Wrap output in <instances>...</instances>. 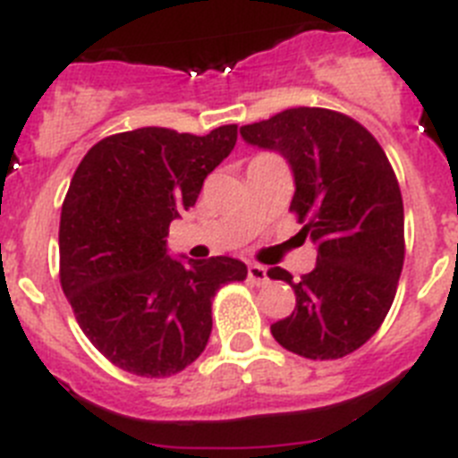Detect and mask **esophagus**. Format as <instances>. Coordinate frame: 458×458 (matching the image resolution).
<instances>
[{
	"mask_svg": "<svg viewBox=\"0 0 458 458\" xmlns=\"http://www.w3.org/2000/svg\"><path fill=\"white\" fill-rule=\"evenodd\" d=\"M249 280L255 285H265L269 283V274H267V267L262 265H249Z\"/></svg>",
	"mask_w": 458,
	"mask_h": 458,
	"instance_id": "1",
	"label": "esophagus"
}]
</instances>
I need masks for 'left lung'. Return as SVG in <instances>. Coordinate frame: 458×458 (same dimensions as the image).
Here are the masks:
<instances>
[{
    "label": "left lung",
    "instance_id": "8db88e82",
    "mask_svg": "<svg viewBox=\"0 0 458 458\" xmlns=\"http://www.w3.org/2000/svg\"><path fill=\"white\" fill-rule=\"evenodd\" d=\"M246 143L280 152L294 173L301 233L317 265L290 283L296 308L271 324L280 347L310 360H335L362 347L388 315L403 267V203L377 139L340 111L296 106L242 127Z\"/></svg>",
    "mask_w": 458,
    "mask_h": 458
}]
</instances>
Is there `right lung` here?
I'll return each mask as SVG.
<instances>
[{
  "label": "right lung",
  "instance_id": "obj_1",
  "mask_svg": "<svg viewBox=\"0 0 458 458\" xmlns=\"http://www.w3.org/2000/svg\"><path fill=\"white\" fill-rule=\"evenodd\" d=\"M237 143V125L205 137L141 127L84 155L61 208L59 276L77 324L116 368L162 378L182 372L212 333V299L246 278L216 255H168L173 219L193 208L205 178Z\"/></svg>",
  "mask_w": 458,
  "mask_h": 458
}]
</instances>
